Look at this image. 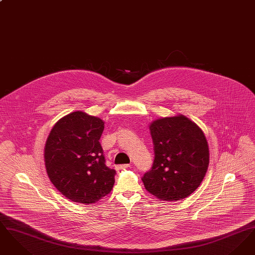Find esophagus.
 Masks as SVG:
<instances>
[{
	"instance_id": "esophagus-1",
	"label": "esophagus",
	"mask_w": 255,
	"mask_h": 255,
	"mask_svg": "<svg viewBox=\"0 0 255 255\" xmlns=\"http://www.w3.org/2000/svg\"><path fill=\"white\" fill-rule=\"evenodd\" d=\"M128 167H130V164H121V165H118V166L116 167V169L122 170L125 169V168H128Z\"/></svg>"
}]
</instances>
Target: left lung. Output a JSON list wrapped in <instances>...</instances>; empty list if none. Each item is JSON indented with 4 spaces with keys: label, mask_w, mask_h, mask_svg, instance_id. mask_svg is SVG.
I'll return each mask as SVG.
<instances>
[{
    "label": "left lung",
    "mask_w": 255,
    "mask_h": 255,
    "mask_svg": "<svg viewBox=\"0 0 255 255\" xmlns=\"http://www.w3.org/2000/svg\"><path fill=\"white\" fill-rule=\"evenodd\" d=\"M155 159L142 182L158 200L174 202L192 194L209 164V148L203 130L182 114L149 124Z\"/></svg>",
    "instance_id": "1"
}]
</instances>
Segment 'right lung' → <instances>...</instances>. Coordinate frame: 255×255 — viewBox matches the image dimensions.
Here are the masks:
<instances>
[{
	"label": "right lung",
	"mask_w": 255,
	"mask_h": 255,
	"mask_svg": "<svg viewBox=\"0 0 255 255\" xmlns=\"http://www.w3.org/2000/svg\"><path fill=\"white\" fill-rule=\"evenodd\" d=\"M104 122L82 111L70 113L50 130L44 149L47 174L74 203L96 204L113 189L116 171L105 165L99 138Z\"/></svg>",
	"instance_id": "add662e5"
}]
</instances>
